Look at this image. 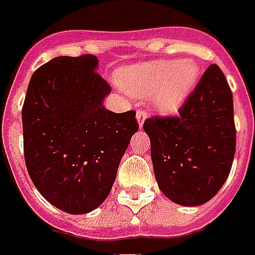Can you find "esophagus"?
Instances as JSON below:
<instances>
[{
    "label": "esophagus",
    "instance_id": "34e87169",
    "mask_svg": "<svg viewBox=\"0 0 255 255\" xmlns=\"http://www.w3.org/2000/svg\"><path fill=\"white\" fill-rule=\"evenodd\" d=\"M146 117H148V113L145 112V110H138V112H137V122H138L139 128H142L143 122L146 120Z\"/></svg>",
    "mask_w": 255,
    "mask_h": 255
}]
</instances>
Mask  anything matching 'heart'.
<instances>
[{"mask_svg":"<svg viewBox=\"0 0 255 255\" xmlns=\"http://www.w3.org/2000/svg\"><path fill=\"white\" fill-rule=\"evenodd\" d=\"M199 80V67L191 60H156L120 71L118 82L133 97H153L158 112L176 114Z\"/></svg>","mask_w":255,"mask_h":255,"instance_id":"b5f03b06","label":"heart"}]
</instances>
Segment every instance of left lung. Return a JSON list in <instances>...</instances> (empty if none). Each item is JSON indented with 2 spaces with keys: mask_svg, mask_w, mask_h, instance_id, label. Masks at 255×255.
<instances>
[{
  "mask_svg": "<svg viewBox=\"0 0 255 255\" xmlns=\"http://www.w3.org/2000/svg\"><path fill=\"white\" fill-rule=\"evenodd\" d=\"M158 188L172 202L195 207L225 184L235 154L233 93L225 74L211 64L177 117L143 122Z\"/></svg>",
  "mask_w": 255,
  "mask_h": 255,
  "instance_id": "obj_1",
  "label": "left lung"
}]
</instances>
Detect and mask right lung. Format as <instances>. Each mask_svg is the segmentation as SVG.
Listing matches in <instances>:
<instances>
[{
	"mask_svg": "<svg viewBox=\"0 0 255 255\" xmlns=\"http://www.w3.org/2000/svg\"><path fill=\"white\" fill-rule=\"evenodd\" d=\"M98 57L59 56L34 71L22 106L25 165L34 187L68 214L101 206L138 130L135 112L103 106L112 87Z\"/></svg>",
	"mask_w": 255,
	"mask_h": 255,
	"instance_id": "obj_1",
	"label": "right lung"
}]
</instances>
